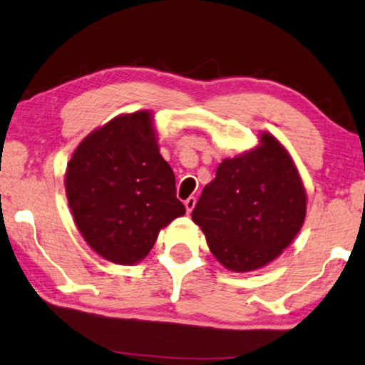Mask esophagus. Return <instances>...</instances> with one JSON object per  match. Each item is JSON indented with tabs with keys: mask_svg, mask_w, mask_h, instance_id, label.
<instances>
[{
	"mask_svg": "<svg viewBox=\"0 0 365 365\" xmlns=\"http://www.w3.org/2000/svg\"><path fill=\"white\" fill-rule=\"evenodd\" d=\"M184 205H186L187 214H190V212H192V209L195 207V197H192V195H190V197H187L186 200H184Z\"/></svg>",
	"mask_w": 365,
	"mask_h": 365,
	"instance_id": "1",
	"label": "esophagus"
}]
</instances>
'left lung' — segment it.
<instances>
[{"label":"left lung","instance_id":"obj_1","mask_svg":"<svg viewBox=\"0 0 365 365\" xmlns=\"http://www.w3.org/2000/svg\"><path fill=\"white\" fill-rule=\"evenodd\" d=\"M307 194L287 151L262 133L255 150L223 160L192 210L212 255L235 272L266 266L304 225Z\"/></svg>","mask_w":365,"mask_h":365}]
</instances>
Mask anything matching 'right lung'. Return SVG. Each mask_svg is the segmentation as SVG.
I'll use <instances>...</instances> for the list:
<instances>
[{"label": "right lung", "mask_w": 365, "mask_h": 365, "mask_svg": "<svg viewBox=\"0 0 365 365\" xmlns=\"http://www.w3.org/2000/svg\"><path fill=\"white\" fill-rule=\"evenodd\" d=\"M65 190L83 238L115 264L143 259L160 230L186 214L148 110L119 115L89 133L66 168Z\"/></svg>", "instance_id": "obj_1"}]
</instances>
